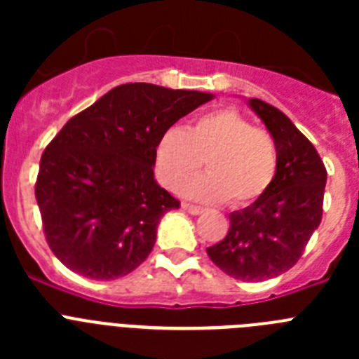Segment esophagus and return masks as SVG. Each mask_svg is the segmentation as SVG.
<instances>
[{
    "instance_id": "34e87169",
    "label": "esophagus",
    "mask_w": 359,
    "mask_h": 359,
    "mask_svg": "<svg viewBox=\"0 0 359 359\" xmlns=\"http://www.w3.org/2000/svg\"><path fill=\"white\" fill-rule=\"evenodd\" d=\"M182 207H183V210H187L189 214H192V215H199V214H203V210H205L203 207H198V205H190V203H183Z\"/></svg>"
}]
</instances>
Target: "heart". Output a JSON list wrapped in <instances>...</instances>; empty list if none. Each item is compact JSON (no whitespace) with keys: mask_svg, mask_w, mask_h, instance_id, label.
I'll return each instance as SVG.
<instances>
[{"mask_svg":"<svg viewBox=\"0 0 359 359\" xmlns=\"http://www.w3.org/2000/svg\"><path fill=\"white\" fill-rule=\"evenodd\" d=\"M156 172L167 189L180 190L190 176L185 194L199 201H226L244 207L261 198L277 174L278 154L273 136L255 128L237 109L224 107L198 116L183 131L170 128L154 151Z\"/></svg>","mask_w":359,"mask_h":359,"instance_id":"1","label":"heart"}]
</instances>
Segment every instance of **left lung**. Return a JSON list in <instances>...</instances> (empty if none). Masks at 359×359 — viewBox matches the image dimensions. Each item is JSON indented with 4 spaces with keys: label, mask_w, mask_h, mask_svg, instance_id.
Here are the masks:
<instances>
[{
    "label": "left lung",
    "mask_w": 359,
    "mask_h": 359,
    "mask_svg": "<svg viewBox=\"0 0 359 359\" xmlns=\"http://www.w3.org/2000/svg\"><path fill=\"white\" fill-rule=\"evenodd\" d=\"M277 145L275 180L259 199L231 212L221 243L207 248L210 261L239 280L259 282L287 271L320 226L327 170L315 145L280 109L250 98Z\"/></svg>",
    "instance_id": "8db88e82"
}]
</instances>
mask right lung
Segmentation results:
<instances>
[{"instance_id": "add662e5", "label": "right lung", "mask_w": 359, "mask_h": 359, "mask_svg": "<svg viewBox=\"0 0 359 359\" xmlns=\"http://www.w3.org/2000/svg\"><path fill=\"white\" fill-rule=\"evenodd\" d=\"M214 95L135 82L107 91L46 145L36 199L53 255L75 273L113 280L156 243L180 201L154 180L160 136Z\"/></svg>"}]
</instances>
